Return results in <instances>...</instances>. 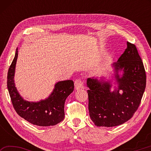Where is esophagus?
I'll list each match as a JSON object with an SVG mask.
<instances>
[{
	"instance_id": "1",
	"label": "esophagus",
	"mask_w": 151,
	"mask_h": 151,
	"mask_svg": "<svg viewBox=\"0 0 151 151\" xmlns=\"http://www.w3.org/2000/svg\"><path fill=\"white\" fill-rule=\"evenodd\" d=\"M75 87L76 90H78V89L83 88V81H81V79H76V81L75 82Z\"/></svg>"
}]
</instances>
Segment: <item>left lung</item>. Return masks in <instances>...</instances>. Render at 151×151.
<instances>
[{"instance_id": "1", "label": "left lung", "mask_w": 151, "mask_h": 151, "mask_svg": "<svg viewBox=\"0 0 151 151\" xmlns=\"http://www.w3.org/2000/svg\"><path fill=\"white\" fill-rule=\"evenodd\" d=\"M118 87L111 91L110 81L88 78V111L97 127L119 126L131 119L137 111L146 87V73L136 46L127 42L118 61L112 64ZM122 71L121 77L118 75ZM123 91L122 94L119 91Z\"/></svg>"}]
</instances>
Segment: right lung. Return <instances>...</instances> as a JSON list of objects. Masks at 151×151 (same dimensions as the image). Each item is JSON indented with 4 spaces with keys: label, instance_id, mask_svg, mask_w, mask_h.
Masks as SVG:
<instances>
[{
    "label": "right lung",
    "instance_id": "right-lung-1",
    "mask_svg": "<svg viewBox=\"0 0 151 151\" xmlns=\"http://www.w3.org/2000/svg\"><path fill=\"white\" fill-rule=\"evenodd\" d=\"M17 57L18 48L7 75V88L17 114L30 123L40 127L54 126L63 121L65 118V101L74 91L73 81L58 82L55 84L52 93L45 100L39 102L24 100L18 92L14 81Z\"/></svg>",
    "mask_w": 151,
    "mask_h": 151
}]
</instances>
